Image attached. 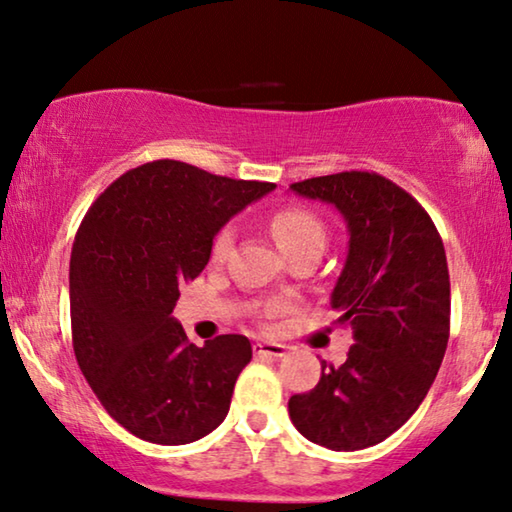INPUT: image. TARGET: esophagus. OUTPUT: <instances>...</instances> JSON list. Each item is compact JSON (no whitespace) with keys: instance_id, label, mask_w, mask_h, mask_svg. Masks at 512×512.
Listing matches in <instances>:
<instances>
[{"instance_id":"1","label":"esophagus","mask_w":512,"mask_h":512,"mask_svg":"<svg viewBox=\"0 0 512 512\" xmlns=\"http://www.w3.org/2000/svg\"><path fill=\"white\" fill-rule=\"evenodd\" d=\"M288 347L281 345V342H267V340H261L256 342L254 345V354L256 356H267V358H281L286 356Z\"/></svg>"}]
</instances>
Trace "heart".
Masks as SVG:
<instances>
[{"instance_id":"obj_1","label":"heart","mask_w":512,"mask_h":512,"mask_svg":"<svg viewBox=\"0 0 512 512\" xmlns=\"http://www.w3.org/2000/svg\"><path fill=\"white\" fill-rule=\"evenodd\" d=\"M270 231L286 254L301 247H317L324 249L326 242V226L324 222L317 217L313 211L301 206H288L276 211L270 217ZM233 245V231L229 226H224L222 231H217V236L213 240L211 247V256L213 261H222V258L229 254V249Z\"/></svg>"}]
</instances>
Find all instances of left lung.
I'll return each instance as SVG.
<instances>
[{"instance_id": "obj_1", "label": "left lung", "mask_w": 512, "mask_h": 512, "mask_svg": "<svg viewBox=\"0 0 512 512\" xmlns=\"http://www.w3.org/2000/svg\"><path fill=\"white\" fill-rule=\"evenodd\" d=\"M290 188L345 217L349 254L331 308L354 329L345 363H324L320 383L290 397V420L333 451L379 445L420 408L445 358V245L420 201L376 172H338Z\"/></svg>"}]
</instances>
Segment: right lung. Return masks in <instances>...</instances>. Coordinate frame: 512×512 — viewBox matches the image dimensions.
<instances>
[{
  "label": "right lung",
  "mask_w": 512,
  "mask_h": 512,
  "mask_svg": "<svg viewBox=\"0 0 512 512\" xmlns=\"http://www.w3.org/2000/svg\"><path fill=\"white\" fill-rule=\"evenodd\" d=\"M274 188L163 158L122 174L83 217L70 258L74 356L106 413L136 438L188 445L229 413L249 340L229 333L197 347L172 311L215 233Z\"/></svg>",
  "instance_id": "obj_1"
}]
</instances>
